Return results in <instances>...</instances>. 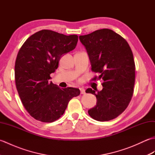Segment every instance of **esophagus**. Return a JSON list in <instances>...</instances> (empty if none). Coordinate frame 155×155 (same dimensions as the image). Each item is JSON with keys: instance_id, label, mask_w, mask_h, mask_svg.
<instances>
[{"instance_id": "34e87169", "label": "esophagus", "mask_w": 155, "mask_h": 155, "mask_svg": "<svg viewBox=\"0 0 155 155\" xmlns=\"http://www.w3.org/2000/svg\"><path fill=\"white\" fill-rule=\"evenodd\" d=\"M80 91H81V94H85V90L84 89V88H80Z\"/></svg>"}]
</instances>
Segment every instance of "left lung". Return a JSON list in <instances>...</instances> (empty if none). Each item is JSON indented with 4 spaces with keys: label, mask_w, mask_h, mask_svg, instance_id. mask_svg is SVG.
Wrapping results in <instances>:
<instances>
[{
    "label": "left lung",
    "mask_w": 155,
    "mask_h": 155,
    "mask_svg": "<svg viewBox=\"0 0 155 155\" xmlns=\"http://www.w3.org/2000/svg\"><path fill=\"white\" fill-rule=\"evenodd\" d=\"M87 51L91 70L99 74L93 80L102 78L103 90L88 88L87 93L97 97V104L88 110L98 121L117 118L127 108L132 98L135 81V64L133 52L127 41L108 28L80 36ZM93 80V79H92Z\"/></svg>",
    "instance_id": "1"
}]
</instances>
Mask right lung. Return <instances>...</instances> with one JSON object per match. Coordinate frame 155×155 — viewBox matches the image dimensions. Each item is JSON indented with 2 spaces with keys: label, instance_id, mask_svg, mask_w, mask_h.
Instances as JSON below:
<instances>
[{
  "label": "right lung",
  "instance_id": "obj_1",
  "mask_svg": "<svg viewBox=\"0 0 155 155\" xmlns=\"http://www.w3.org/2000/svg\"><path fill=\"white\" fill-rule=\"evenodd\" d=\"M76 35L67 36L42 30L27 38L16 57L15 75L16 89L23 106L35 119L52 123L64 114L78 88H59L49 81L61 57L75 48Z\"/></svg>",
  "mask_w": 155,
  "mask_h": 155
}]
</instances>
